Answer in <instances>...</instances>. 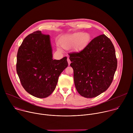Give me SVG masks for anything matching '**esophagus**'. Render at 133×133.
<instances>
[{
    "label": "esophagus",
    "mask_w": 133,
    "mask_h": 133,
    "mask_svg": "<svg viewBox=\"0 0 133 133\" xmlns=\"http://www.w3.org/2000/svg\"><path fill=\"white\" fill-rule=\"evenodd\" d=\"M67 62H68V65H69L70 64V63H71V62H70V59L69 58H67Z\"/></svg>",
    "instance_id": "1"
}]
</instances>
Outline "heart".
Listing matches in <instances>:
<instances>
[{
    "instance_id": "b5f03b06",
    "label": "heart",
    "mask_w": 133,
    "mask_h": 133,
    "mask_svg": "<svg viewBox=\"0 0 133 133\" xmlns=\"http://www.w3.org/2000/svg\"><path fill=\"white\" fill-rule=\"evenodd\" d=\"M89 40V36L83 32H77L63 37L61 41L62 46L65 48H70L78 45L85 44Z\"/></svg>"
}]
</instances>
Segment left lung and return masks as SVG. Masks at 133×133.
<instances>
[{
    "label": "left lung",
    "instance_id": "1",
    "mask_svg": "<svg viewBox=\"0 0 133 133\" xmlns=\"http://www.w3.org/2000/svg\"><path fill=\"white\" fill-rule=\"evenodd\" d=\"M69 55L75 87L81 96L93 98L108 88L117 61L114 46L106 35L94 38L83 49Z\"/></svg>",
    "mask_w": 133,
    "mask_h": 133
}]
</instances>
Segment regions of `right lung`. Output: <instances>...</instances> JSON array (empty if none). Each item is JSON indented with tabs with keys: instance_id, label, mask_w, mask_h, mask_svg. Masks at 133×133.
<instances>
[{
	"instance_id": "right-lung-1",
	"label": "right lung",
	"mask_w": 133,
	"mask_h": 133,
	"mask_svg": "<svg viewBox=\"0 0 133 133\" xmlns=\"http://www.w3.org/2000/svg\"><path fill=\"white\" fill-rule=\"evenodd\" d=\"M67 66V57L52 59L49 35L41 31L28 35L19 47L17 74L25 90L36 97L49 96L55 90L60 74Z\"/></svg>"
}]
</instances>
